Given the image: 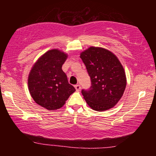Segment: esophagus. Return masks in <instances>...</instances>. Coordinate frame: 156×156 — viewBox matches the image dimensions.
<instances>
[{
  "label": "esophagus",
  "mask_w": 156,
  "mask_h": 156,
  "mask_svg": "<svg viewBox=\"0 0 156 156\" xmlns=\"http://www.w3.org/2000/svg\"><path fill=\"white\" fill-rule=\"evenodd\" d=\"M74 88L76 89V91H80L81 89V87H80V84H76V85H75V86H74Z\"/></svg>",
  "instance_id": "1"
}]
</instances>
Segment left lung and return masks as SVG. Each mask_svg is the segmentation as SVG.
I'll return each instance as SVG.
<instances>
[{
    "instance_id": "obj_1",
    "label": "left lung",
    "mask_w": 156,
    "mask_h": 156,
    "mask_svg": "<svg viewBox=\"0 0 156 156\" xmlns=\"http://www.w3.org/2000/svg\"><path fill=\"white\" fill-rule=\"evenodd\" d=\"M91 78V86L82 94L87 104L97 112L114 107L123 94L126 77L114 54L102 48L90 47L80 54Z\"/></svg>"
}]
</instances>
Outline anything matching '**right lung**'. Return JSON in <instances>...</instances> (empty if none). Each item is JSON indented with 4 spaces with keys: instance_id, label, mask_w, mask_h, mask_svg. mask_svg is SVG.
Returning a JSON list of instances; mask_svg holds the SVG:
<instances>
[{
    "instance_id": "obj_1",
    "label": "right lung",
    "mask_w": 156,
    "mask_h": 156,
    "mask_svg": "<svg viewBox=\"0 0 156 156\" xmlns=\"http://www.w3.org/2000/svg\"><path fill=\"white\" fill-rule=\"evenodd\" d=\"M67 58V55L57 49L49 50L37 59L29 74L27 84L31 97L48 110L62 107L75 91L62 69Z\"/></svg>"
}]
</instances>
